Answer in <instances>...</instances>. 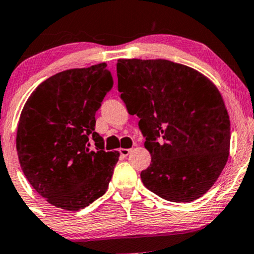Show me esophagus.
I'll return each mask as SVG.
<instances>
[{
    "label": "esophagus",
    "mask_w": 254,
    "mask_h": 254,
    "mask_svg": "<svg viewBox=\"0 0 254 254\" xmlns=\"http://www.w3.org/2000/svg\"><path fill=\"white\" fill-rule=\"evenodd\" d=\"M119 153H121V155L127 156L131 153V149H125V148H121V149H119Z\"/></svg>",
    "instance_id": "esophagus-1"
}]
</instances>
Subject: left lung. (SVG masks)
Returning <instances> with one entry per match:
<instances>
[{
  "mask_svg": "<svg viewBox=\"0 0 254 254\" xmlns=\"http://www.w3.org/2000/svg\"><path fill=\"white\" fill-rule=\"evenodd\" d=\"M118 90L139 118L151 164L148 190L188 203L216 183L229 156L230 122L217 87L199 71L167 60H118Z\"/></svg>",
  "mask_w": 254,
  "mask_h": 254,
  "instance_id": "8db88e82",
  "label": "left lung"
}]
</instances>
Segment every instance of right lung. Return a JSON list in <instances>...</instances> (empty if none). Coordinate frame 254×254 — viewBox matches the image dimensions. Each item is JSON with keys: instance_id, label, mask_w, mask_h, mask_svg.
Wrapping results in <instances>:
<instances>
[{"instance_id": "1", "label": "right lung", "mask_w": 254, "mask_h": 254, "mask_svg": "<svg viewBox=\"0 0 254 254\" xmlns=\"http://www.w3.org/2000/svg\"><path fill=\"white\" fill-rule=\"evenodd\" d=\"M106 63L46 78L26 101L16 132L19 162L32 188L63 210L84 209L107 191L118 151H105L95 112L112 88ZM90 139L97 147L90 149Z\"/></svg>"}]
</instances>
